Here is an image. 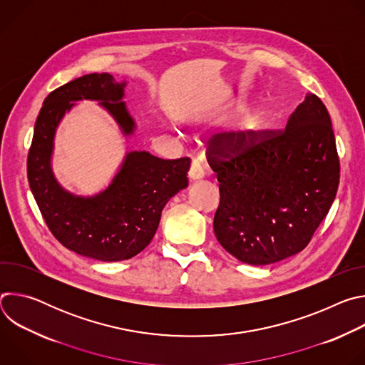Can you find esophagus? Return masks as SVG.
Returning a JSON list of instances; mask_svg holds the SVG:
<instances>
[{
  "mask_svg": "<svg viewBox=\"0 0 365 365\" xmlns=\"http://www.w3.org/2000/svg\"><path fill=\"white\" fill-rule=\"evenodd\" d=\"M205 176V170L202 168V163L199 160H193L189 169V178L190 180H199Z\"/></svg>",
  "mask_w": 365,
  "mask_h": 365,
  "instance_id": "1",
  "label": "esophagus"
}]
</instances>
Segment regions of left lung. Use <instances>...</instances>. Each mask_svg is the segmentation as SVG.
I'll list each match as a JSON object with an SVG mask.
<instances>
[{
  "instance_id": "8db88e82",
  "label": "left lung",
  "mask_w": 365,
  "mask_h": 365,
  "mask_svg": "<svg viewBox=\"0 0 365 365\" xmlns=\"http://www.w3.org/2000/svg\"><path fill=\"white\" fill-rule=\"evenodd\" d=\"M206 159L220 182L215 235L230 254L252 266L302 251L329 212L339 185L331 118L314 93L283 130L214 135Z\"/></svg>"
}]
</instances>
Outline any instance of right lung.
<instances>
[{
	"label": "right lung",
	"instance_id": "add662e5",
	"mask_svg": "<svg viewBox=\"0 0 365 365\" xmlns=\"http://www.w3.org/2000/svg\"><path fill=\"white\" fill-rule=\"evenodd\" d=\"M125 83L110 73H89L50 92L36 120L27 158V178L50 232L68 250L99 262H121L143 251L159 227L168 200L187 186L189 158L163 160L131 151L113 183L93 197L63 190L50 169L55 131L73 101H101L124 134L134 121L124 102Z\"/></svg>",
	"mask_w": 365,
	"mask_h": 365
}]
</instances>
